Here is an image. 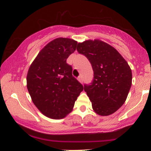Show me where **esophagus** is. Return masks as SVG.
Segmentation results:
<instances>
[{
  "mask_svg": "<svg viewBox=\"0 0 151 151\" xmlns=\"http://www.w3.org/2000/svg\"><path fill=\"white\" fill-rule=\"evenodd\" d=\"M78 80H79L80 82H81V83H83V78H82V76H80V77L78 78Z\"/></svg>",
  "mask_w": 151,
  "mask_h": 151,
  "instance_id": "1",
  "label": "esophagus"
}]
</instances>
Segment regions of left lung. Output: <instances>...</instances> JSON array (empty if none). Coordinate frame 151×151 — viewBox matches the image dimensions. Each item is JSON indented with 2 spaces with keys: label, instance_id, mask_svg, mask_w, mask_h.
Returning <instances> with one entry per match:
<instances>
[{
  "label": "left lung",
  "instance_id": "left-lung-1",
  "mask_svg": "<svg viewBox=\"0 0 151 151\" xmlns=\"http://www.w3.org/2000/svg\"><path fill=\"white\" fill-rule=\"evenodd\" d=\"M77 51L87 58L93 70L92 82L84 84L93 109L102 116L115 113L125 102L131 86L127 62L115 48L98 40L78 43Z\"/></svg>",
  "mask_w": 151,
  "mask_h": 151
}]
</instances>
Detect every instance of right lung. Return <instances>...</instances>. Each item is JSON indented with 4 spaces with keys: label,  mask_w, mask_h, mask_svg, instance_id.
Instances as JSON below:
<instances>
[{
    "label": "right lung",
    "mask_w": 151,
    "mask_h": 151,
    "mask_svg": "<svg viewBox=\"0 0 151 151\" xmlns=\"http://www.w3.org/2000/svg\"><path fill=\"white\" fill-rule=\"evenodd\" d=\"M77 44L70 38L55 39L39 52L29 69L27 86L31 98L40 112L50 118L62 119L69 114L84 89L67 63Z\"/></svg>",
    "instance_id": "right-lung-1"
}]
</instances>
